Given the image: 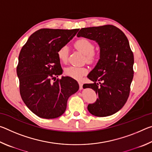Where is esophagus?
<instances>
[{"mask_svg": "<svg viewBox=\"0 0 152 152\" xmlns=\"http://www.w3.org/2000/svg\"><path fill=\"white\" fill-rule=\"evenodd\" d=\"M78 84H79V86H80V90H82L83 84H82V82H78Z\"/></svg>", "mask_w": 152, "mask_h": 152, "instance_id": "34e87169", "label": "esophagus"}]
</instances>
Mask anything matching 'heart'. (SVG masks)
Returning <instances> with one entry per match:
<instances>
[{
  "instance_id": "b5f03b06",
  "label": "heart",
  "mask_w": 152,
  "mask_h": 152,
  "mask_svg": "<svg viewBox=\"0 0 152 152\" xmlns=\"http://www.w3.org/2000/svg\"><path fill=\"white\" fill-rule=\"evenodd\" d=\"M74 45L76 49L85 55L86 60L88 62H93L95 60V54L94 53V45L91 41L86 38H80L76 41ZM57 56L61 62L66 63L68 57V48L66 45L61 47L58 50ZM87 72L88 70L83 67L70 66L64 70L66 75L76 80L81 79L84 75H86Z\"/></svg>"
}]
</instances>
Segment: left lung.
Listing matches in <instances>:
<instances>
[{
  "instance_id": "8db88e82",
  "label": "left lung",
  "mask_w": 152,
  "mask_h": 152,
  "mask_svg": "<svg viewBox=\"0 0 152 152\" xmlns=\"http://www.w3.org/2000/svg\"><path fill=\"white\" fill-rule=\"evenodd\" d=\"M77 37L94 40L100 47L99 60L87 76L94 83L84 84V88L93 89L99 96L88 105V111L96 117L115 114L127 101L134 73V57L127 38L111 25L82 28Z\"/></svg>"
}]
</instances>
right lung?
Instances as JSON below:
<instances>
[{
  "label": "right lung",
  "instance_id": "1",
  "mask_svg": "<svg viewBox=\"0 0 152 152\" xmlns=\"http://www.w3.org/2000/svg\"><path fill=\"white\" fill-rule=\"evenodd\" d=\"M79 29H42L30 36L19 56L17 74L20 94L37 116L55 119L65 112L67 101L78 91L76 80L62 74L58 50L76 35Z\"/></svg>",
  "mask_w": 152,
  "mask_h": 152
}]
</instances>
